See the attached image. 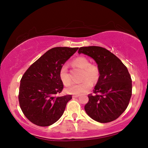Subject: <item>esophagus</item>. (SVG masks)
<instances>
[{"instance_id": "obj_1", "label": "esophagus", "mask_w": 148, "mask_h": 148, "mask_svg": "<svg viewBox=\"0 0 148 148\" xmlns=\"http://www.w3.org/2000/svg\"><path fill=\"white\" fill-rule=\"evenodd\" d=\"M73 98H78V97H79V95H73Z\"/></svg>"}]
</instances>
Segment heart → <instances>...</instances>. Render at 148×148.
<instances>
[{
  "label": "heart",
  "instance_id": "b5f03b06",
  "mask_svg": "<svg viewBox=\"0 0 148 148\" xmlns=\"http://www.w3.org/2000/svg\"><path fill=\"white\" fill-rule=\"evenodd\" d=\"M73 64L82 69H84L82 82L78 84H72L66 88V92L70 94H82L86 93L92 88V82H96L100 77V70L95 64H92L90 60L84 56H80L74 60ZM59 77L62 84L68 86L71 82L70 75L69 73L68 66L63 64L59 71Z\"/></svg>",
  "mask_w": 148,
  "mask_h": 148
}]
</instances>
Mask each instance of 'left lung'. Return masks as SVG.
Wrapping results in <instances>:
<instances>
[{"instance_id": "1", "label": "left lung", "mask_w": 148, "mask_h": 148, "mask_svg": "<svg viewBox=\"0 0 148 148\" xmlns=\"http://www.w3.org/2000/svg\"><path fill=\"white\" fill-rule=\"evenodd\" d=\"M79 54L92 58L98 64L100 77L94 94H89L85 110L99 123L116 120L126 110L132 94V80L128 69L119 58L100 46L81 47Z\"/></svg>"}]
</instances>
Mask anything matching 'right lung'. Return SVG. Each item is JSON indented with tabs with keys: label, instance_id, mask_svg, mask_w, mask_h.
Instances as JSON below:
<instances>
[{
	"label": "right lung",
	"instance_id": "1",
	"mask_svg": "<svg viewBox=\"0 0 148 148\" xmlns=\"http://www.w3.org/2000/svg\"><path fill=\"white\" fill-rule=\"evenodd\" d=\"M78 48H52L23 74L20 81L19 102L22 112L32 123L41 127L50 126L63 114L72 96H56L63 89L59 71Z\"/></svg>",
	"mask_w": 148,
	"mask_h": 148
}]
</instances>
